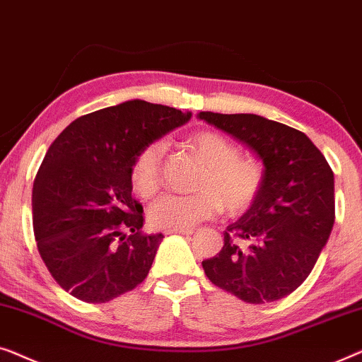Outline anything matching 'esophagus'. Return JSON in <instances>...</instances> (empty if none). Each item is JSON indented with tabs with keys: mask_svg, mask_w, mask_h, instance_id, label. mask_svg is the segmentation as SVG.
<instances>
[{
	"mask_svg": "<svg viewBox=\"0 0 362 362\" xmlns=\"http://www.w3.org/2000/svg\"><path fill=\"white\" fill-rule=\"evenodd\" d=\"M165 234H185V236H188V234H193V230H175V231H165Z\"/></svg>",
	"mask_w": 362,
	"mask_h": 362,
	"instance_id": "34e87169",
	"label": "esophagus"
}]
</instances>
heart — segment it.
<instances>
[{
    "label": "heart",
    "mask_w": 362,
    "mask_h": 362,
    "mask_svg": "<svg viewBox=\"0 0 362 362\" xmlns=\"http://www.w3.org/2000/svg\"><path fill=\"white\" fill-rule=\"evenodd\" d=\"M187 147L205 169L195 183V195L160 197L149 210L157 230H190L223 210L238 215L256 202L264 185V165L252 156L239 154L238 146L220 132L200 131L187 139ZM162 146L147 144L131 165V183L137 195L151 198L160 187Z\"/></svg>",
    "instance_id": "heart-1"
}]
</instances>
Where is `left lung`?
Listing matches in <instances>:
<instances>
[{"instance_id": "1", "label": "left lung", "mask_w": 362, "mask_h": 362, "mask_svg": "<svg viewBox=\"0 0 362 362\" xmlns=\"http://www.w3.org/2000/svg\"><path fill=\"white\" fill-rule=\"evenodd\" d=\"M198 118L236 137L264 164V185L226 228L225 246L202 262L211 284L247 303L287 297L310 276L334 223V177L302 131L257 115L202 111ZM236 237L252 243L241 248Z\"/></svg>"}]
</instances>
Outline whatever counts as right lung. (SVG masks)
<instances>
[{
	"mask_svg": "<svg viewBox=\"0 0 362 362\" xmlns=\"http://www.w3.org/2000/svg\"><path fill=\"white\" fill-rule=\"evenodd\" d=\"M190 118L131 100L80 116L50 144L33 187L34 236L50 276L75 298L110 302L147 277L164 236L141 231L131 165Z\"/></svg>",
	"mask_w": 362,
	"mask_h": 362,
	"instance_id": "1",
	"label": "right lung"
}]
</instances>
